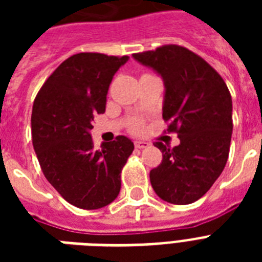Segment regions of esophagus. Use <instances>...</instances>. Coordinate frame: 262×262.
<instances>
[{
    "label": "esophagus",
    "instance_id": "34e87169",
    "mask_svg": "<svg viewBox=\"0 0 262 262\" xmlns=\"http://www.w3.org/2000/svg\"><path fill=\"white\" fill-rule=\"evenodd\" d=\"M135 145H136V148H139V149H143V148L149 147V143H147V141H140V140H137V141H135Z\"/></svg>",
    "mask_w": 262,
    "mask_h": 262
}]
</instances>
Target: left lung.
Here are the masks:
<instances>
[{
	"label": "left lung",
	"instance_id": "1",
	"mask_svg": "<svg viewBox=\"0 0 262 262\" xmlns=\"http://www.w3.org/2000/svg\"><path fill=\"white\" fill-rule=\"evenodd\" d=\"M164 84L163 119L177 132L179 145L155 143L163 154L149 179L160 199L186 205L207 193L227 163L232 135V100L220 75L201 57L168 45L133 54Z\"/></svg>",
	"mask_w": 262,
	"mask_h": 262
}]
</instances>
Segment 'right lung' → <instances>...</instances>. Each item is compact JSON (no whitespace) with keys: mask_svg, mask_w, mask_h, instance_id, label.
Returning <instances> with one entry per match:
<instances>
[{"mask_svg":"<svg viewBox=\"0 0 262 262\" xmlns=\"http://www.w3.org/2000/svg\"><path fill=\"white\" fill-rule=\"evenodd\" d=\"M129 57L80 53L65 59L39 91L32 107V144L51 186L68 203L99 209L121 190V171L135 149L126 136L94 147V115L106 110L107 91Z\"/></svg>","mask_w":262,"mask_h":262,"instance_id":"right-lung-1","label":"right lung"}]
</instances>
